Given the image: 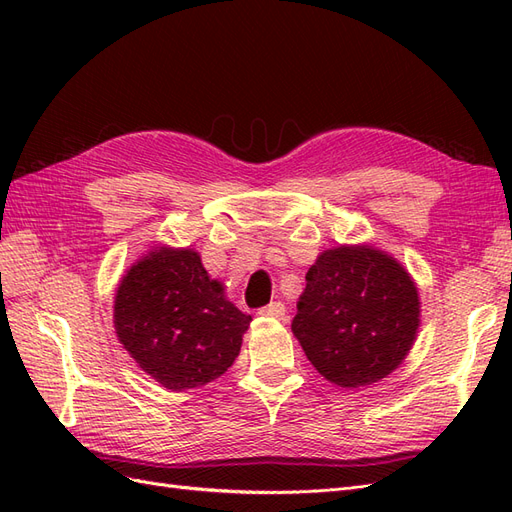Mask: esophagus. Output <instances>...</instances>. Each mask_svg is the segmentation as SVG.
Wrapping results in <instances>:
<instances>
[{
	"label": "esophagus",
	"mask_w": 512,
	"mask_h": 512,
	"mask_svg": "<svg viewBox=\"0 0 512 512\" xmlns=\"http://www.w3.org/2000/svg\"><path fill=\"white\" fill-rule=\"evenodd\" d=\"M260 316L265 318H277V320H284L286 316V305L282 301H275V303H269L267 307H260Z\"/></svg>",
	"instance_id": "obj_1"
}]
</instances>
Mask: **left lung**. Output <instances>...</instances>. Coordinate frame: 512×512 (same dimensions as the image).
<instances>
[{"instance_id":"obj_1","label":"left lung","mask_w":512,"mask_h":512,"mask_svg":"<svg viewBox=\"0 0 512 512\" xmlns=\"http://www.w3.org/2000/svg\"><path fill=\"white\" fill-rule=\"evenodd\" d=\"M305 282L292 333L318 374L359 389L404 363L421 301L393 256L371 245H339L316 258Z\"/></svg>"}]
</instances>
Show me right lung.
Returning a JSON list of instances; mask_svg holds the SVG:
<instances>
[{"label": "right lung", "instance_id": "1", "mask_svg": "<svg viewBox=\"0 0 512 512\" xmlns=\"http://www.w3.org/2000/svg\"><path fill=\"white\" fill-rule=\"evenodd\" d=\"M115 331L145 374L164 389H196L235 363L252 316L190 247H156L128 269L115 294Z\"/></svg>", "mask_w": 512, "mask_h": 512}]
</instances>
